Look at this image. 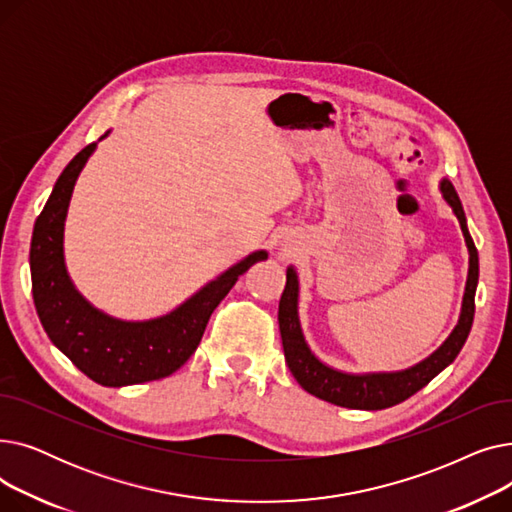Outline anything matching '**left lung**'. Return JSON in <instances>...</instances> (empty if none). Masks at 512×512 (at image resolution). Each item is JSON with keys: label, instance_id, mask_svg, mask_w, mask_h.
<instances>
[{"label": "left lung", "instance_id": "left-lung-1", "mask_svg": "<svg viewBox=\"0 0 512 512\" xmlns=\"http://www.w3.org/2000/svg\"><path fill=\"white\" fill-rule=\"evenodd\" d=\"M440 193L444 201L452 207L456 220L461 224L465 245L469 251V274L465 284V297L461 307L459 324L454 326L452 334L444 340V344L423 359L421 363L402 369V371H382V373H344L334 367L321 363L313 353L309 344L305 342L301 319H299V276L297 270L290 265L286 270V286L280 299L278 309V324L282 334L284 357L288 363L290 373L294 375L303 390L309 394L332 402V405L346 407V409H361V411H380L398 405V402L407 400L423 386L432 382L436 375L446 369L461 348L471 332L473 315H475V288L479 280V257L475 242L467 228V218L461 205L459 195H456L450 180L440 182Z\"/></svg>", "mask_w": 512, "mask_h": 512}]
</instances>
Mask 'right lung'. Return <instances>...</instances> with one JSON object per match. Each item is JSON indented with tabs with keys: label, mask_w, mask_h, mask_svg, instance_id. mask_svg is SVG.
<instances>
[{
	"label": "right lung",
	"mask_w": 512,
	"mask_h": 512,
	"mask_svg": "<svg viewBox=\"0 0 512 512\" xmlns=\"http://www.w3.org/2000/svg\"><path fill=\"white\" fill-rule=\"evenodd\" d=\"M95 147L97 143H91L74 155L35 222L31 240L33 299L49 340L93 382L122 388L168 378L191 359L213 309L238 276L267 259V251H255L238 261L168 315L124 321L95 309L74 288L64 261V222L70 197Z\"/></svg>",
	"instance_id": "right-lung-1"
}]
</instances>
